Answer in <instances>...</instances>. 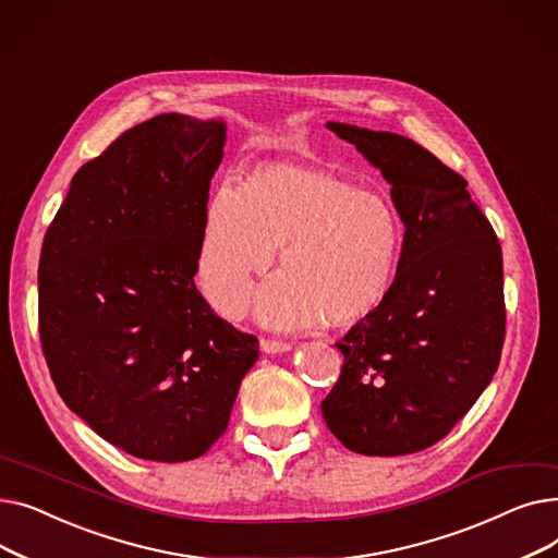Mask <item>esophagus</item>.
<instances>
[{
    "instance_id": "34e87169",
    "label": "esophagus",
    "mask_w": 558,
    "mask_h": 558,
    "mask_svg": "<svg viewBox=\"0 0 558 558\" xmlns=\"http://www.w3.org/2000/svg\"><path fill=\"white\" fill-rule=\"evenodd\" d=\"M259 348H262V353H267V355H278V353H289V350H291V343H287V341H278V339H262Z\"/></svg>"
}]
</instances>
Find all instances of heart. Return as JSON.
Here are the masks:
<instances>
[{
    "label": "heart",
    "mask_w": 558,
    "mask_h": 558,
    "mask_svg": "<svg viewBox=\"0 0 558 558\" xmlns=\"http://www.w3.org/2000/svg\"><path fill=\"white\" fill-rule=\"evenodd\" d=\"M278 246L280 274L259 291V320L301 328L320 316L341 326L387 299L402 221L387 192L355 187L332 169L257 165L242 190L215 187L203 210L198 280L221 316L244 314L253 282L271 267Z\"/></svg>",
    "instance_id": "heart-1"
}]
</instances>
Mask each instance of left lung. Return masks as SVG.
I'll list each match as a JSON object with an SVG mask.
<instances>
[{
    "label": "left lung",
    "instance_id": "8db88e82",
    "mask_svg": "<svg viewBox=\"0 0 558 558\" xmlns=\"http://www.w3.org/2000/svg\"><path fill=\"white\" fill-rule=\"evenodd\" d=\"M326 126L383 171L404 238L387 299L337 343L343 368L320 412L348 450L418 452L465 416L500 364L502 248L468 183L421 144Z\"/></svg>",
    "mask_w": 558,
    "mask_h": 558
}]
</instances>
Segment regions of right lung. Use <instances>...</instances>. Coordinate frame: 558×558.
<instances>
[{
    "instance_id": "1",
    "label": "right lung",
    "mask_w": 558,
    "mask_h": 558,
    "mask_svg": "<svg viewBox=\"0 0 558 558\" xmlns=\"http://www.w3.org/2000/svg\"><path fill=\"white\" fill-rule=\"evenodd\" d=\"M226 122L167 112L83 165L43 242L53 385L108 444L190 461L226 432L257 339L198 294V242Z\"/></svg>"
}]
</instances>
